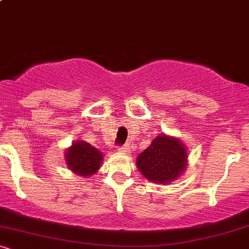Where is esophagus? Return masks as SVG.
Here are the masks:
<instances>
[{
    "mask_svg": "<svg viewBox=\"0 0 249 249\" xmlns=\"http://www.w3.org/2000/svg\"><path fill=\"white\" fill-rule=\"evenodd\" d=\"M119 151H121L122 153H130V151H131V146H130V145H128V144H125L124 146H123Z\"/></svg>",
    "mask_w": 249,
    "mask_h": 249,
    "instance_id": "obj_1",
    "label": "esophagus"
}]
</instances>
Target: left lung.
<instances>
[{"label": "left lung", "instance_id": "left-lung-1", "mask_svg": "<svg viewBox=\"0 0 249 249\" xmlns=\"http://www.w3.org/2000/svg\"><path fill=\"white\" fill-rule=\"evenodd\" d=\"M188 164L187 146L177 137L158 134L137 157L136 165L148 181L166 185L181 177Z\"/></svg>", "mask_w": 249, "mask_h": 249}]
</instances>
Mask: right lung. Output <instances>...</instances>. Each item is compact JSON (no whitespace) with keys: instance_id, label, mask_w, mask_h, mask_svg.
<instances>
[{"instance_id":"right-lung-1","label":"right lung","mask_w":249,"mask_h":249,"mask_svg":"<svg viewBox=\"0 0 249 249\" xmlns=\"http://www.w3.org/2000/svg\"><path fill=\"white\" fill-rule=\"evenodd\" d=\"M64 159L69 170L77 176L91 177L101 168L104 154L89 142L77 141L65 150Z\"/></svg>"}]
</instances>
